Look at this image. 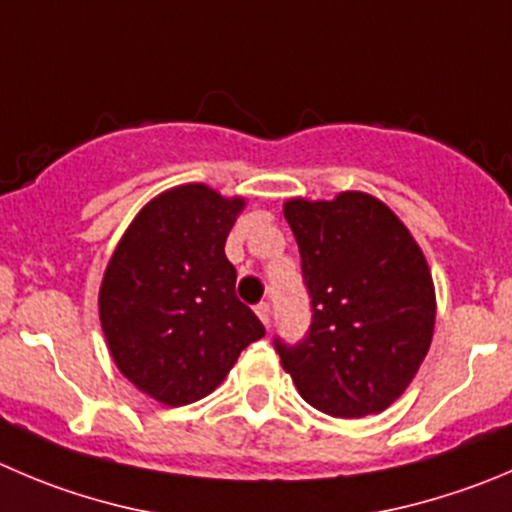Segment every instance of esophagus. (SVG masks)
I'll list each match as a JSON object with an SVG mask.
<instances>
[{
	"mask_svg": "<svg viewBox=\"0 0 512 512\" xmlns=\"http://www.w3.org/2000/svg\"><path fill=\"white\" fill-rule=\"evenodd\" d=\"M253 311H256V316H259V319H261V324L269 326V321H271V306L266 304V301H261V304H256V309H253Z\"/></svg>",
	"mask_w": 512,
	"mask_h": 512,
	"instance_id": "obj_1",
	"label": "esophagus"
}]
</instances>
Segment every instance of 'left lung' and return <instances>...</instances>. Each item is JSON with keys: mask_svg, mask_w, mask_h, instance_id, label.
<instances>
[{"mask_svg": "<svg viewBox=\"0 0 512 512\" xmlns=\"http://www.w3.org/2000/svg\"><path fill=\"white\" fill-rule=\"evenodd\" d=\"M284 216L311 296L309 337L276 342L281 367L324 415L384 412L410 387L435 332V284L410 228L379 198H289Z\"/></svg>", "mask_w": 512, "mask_h": 512, "instance_id": "obj_1", "label": "left lung"}]
</instances>
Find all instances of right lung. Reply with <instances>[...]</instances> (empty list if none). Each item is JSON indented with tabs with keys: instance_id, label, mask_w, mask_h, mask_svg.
Returning a JSON list of instances; mask_svg holds the SVG:
<instances>
[{
	"instance_id": "right-lung-1",
	"label": "right lung",
	"mask_w": 512,
	"mask_h": 512,
	"mask_svg": "<svg viewBox=\"0 0 512 512\" xmlns=\"http://www.w3.org/2000/svg\"><path fill=\"white\" fill-rule=\"evenodd\" d=\"M246 198L183 183L145 203L102 274L100 324L115 367L168 407L211 394L266 334L236 299L226 238Z\"/></svg>"
}]
</instances>
